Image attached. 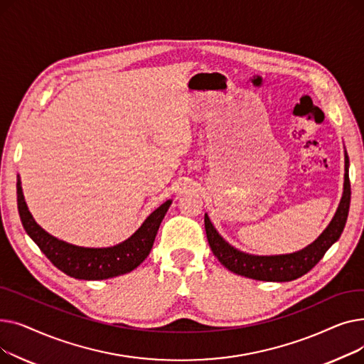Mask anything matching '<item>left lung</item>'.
I'll list each match as a JSON object with an SVG mask.
<instances>
[{
  "instance_id": "1",
  "label": "left lung",
  "mask_w": 364,
  "mask_h": 364,
  "mask_svg": "<svg viewBox=\"0 0 364 364\" xmlns=\"http://www.w3.org/2000/svg\"><path fill=\"white\" fill-rule=\"evenodd\" d=\"M348 155L346 151V174H343V192L341 202L338 205L336 213L324 228L323 233L304 250L282 254V255H252L246 254L235 246L228 243L214 227L209 220L208 214H205V230L208 243L211 246L213 254L218 258V261L225 267L227 270L233 272L235 274L262 280V282H291L295 280L305 273H309L313 267L323 258L329 247L341 237V233L346 227L350 200H351V186L348 177Z\"/></svg>"
}]
</instances>
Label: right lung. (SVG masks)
<instances>
[{"label":"right lung","instance_id":"1","mask_svg":"<svg viewBox=\"0 0 364 364\" xmlns=\"http://www.w3.org/2000/svg\"><path fill=\"white\" fill-rule=\"evenodd\" d=\"M171 203L172 200L169 199L156 208L124 242L106 247H87L72 245L46 232L29 213L21 177L17 178V209L28 236L57 269L80 280H105L137 269L150 254L159 225Z\"/></svg>","mask_w":364,"mask_h":364}]
</instances>
